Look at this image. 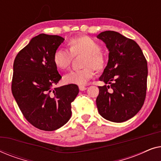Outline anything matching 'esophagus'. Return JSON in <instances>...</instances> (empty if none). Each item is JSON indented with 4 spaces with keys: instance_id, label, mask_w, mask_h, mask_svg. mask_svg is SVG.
<instances>
[{
    "instance_id": "esophagus-1",
    "label": "esophagus",
    "mask_w": 161,
    "mask_h": 161,
    "mask_svg": "<svg viewBox=\"0 0 161 161\" xmlns=\"http://www.w3.org/2000/svg\"><path fill=\"white\" fill-rule=\"evenodd\" d=\"M87 87L84 86H79V89H80V91H85Z\"/></svg>"
}]
</instances>
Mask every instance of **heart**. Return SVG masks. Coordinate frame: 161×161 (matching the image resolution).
Instances as JSON below:
<instances>
[{
  "label": "heart",
  "mask_w": 161,
  "mask_h": 161,
  "mask_svg": "<svg viewBox=\"0 0 161 161\" xmlns=\"http://www.w3.org/2000/svg\"><path fill=\"white\" fill-rule=\"evenodd\" d=\"M69 50L58 49L53 55L55 65L60 69H67L71 64L73 56L85 53L82 69L72 71L64 76V81L67 84L86 85L95 75L94 69L102 70L105 64L104 54L100 50V45L91 37L79 36L72 37L67 42Z\"/></svg>",
  "instance_id": "b5f03b06"
}]
</instances>
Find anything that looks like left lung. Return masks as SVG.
Here are the masks:
<instances>
[{
	"label": "left lung",
	"mask_w": 161,
	"mask_h": 161,
	"mask_svg": "<svg viewBox=\"0 0 161 161\" xmlns=\"http://www.w3.org/2000/svg\"><path fill=\"white\" fill-rule=\"evenodd\" d=\"M108 49V61L100 80L96 103L105 119L123 122L133 117L144 105L148 69L139 45L119 33L106 31L97 35ZM111 87V91H108Z\"/></svg>",
	"instance_id": "1"
}]
</instances>
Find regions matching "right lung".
Instances as JSON below:
<instances>
[{"label": "right lung", "instance_id": "1", "mask_svg": "<svg viewBox=\"0 0 161 161\" xmlns=\"http://www.w3.org/2000/svg\"><path fill=\"white\" fill-rule=\"evenodd\" d=\"M64 40L39 34L18 53L13 65V96L24 117L42 130H56L69 120L71 103L79 92L75 84L54 87L61 76L53 55Z\"/></svg>", "mask_w": 161, "mask_h": 161}]
</instances>
